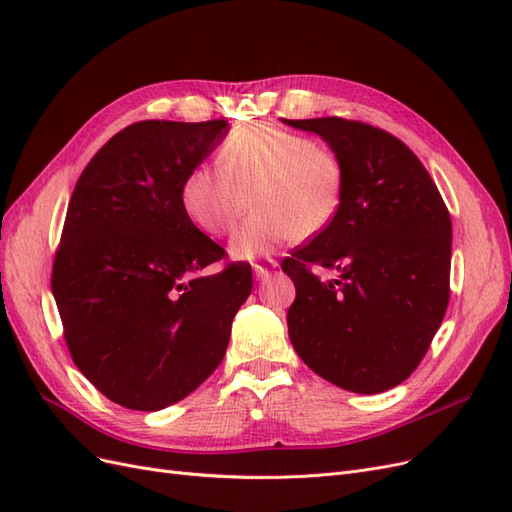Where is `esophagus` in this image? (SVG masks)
Returning a JSON list of instances; mask_svg holds the SVG:
<instances>
[{
    "mask_svg": "<svg viewBox=\"0 0 512 512\" xmlns=\"http://www.w3.org/2000/svg\"><path fill=\"white\" fill-rule=\"evenodd\" d=\"M277 267V262L273 258H267L265 262H258V265H254V275L258 277V280H262V277H267L271 273V269Z\"/></svg>",
    "mask_w": 512,
    "mask_h": 512,
    "instance_id": "34e87169",
    "label": "esophagus"
}]
</instances>
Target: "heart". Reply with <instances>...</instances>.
<instances>
[{"instance_id": "b5f03b06", "label": "heart", "mask_w": 512, "mask_h": 512, "mask_svg": "<svg viewBox=\"0 0 512 512\" xmlns=\"http://www.w3.org/2000/svg\"><path fill=\"white\" fill-rule=\"evenodd\" d=\"M220 168L196 166L181 183V207L209 237H226L252 205L258 209L232 239L239 260L271 254L292 239H314L327 230L344 203L342 158L312 138L250 123L224 141Z\"/></svg>"}]
</instances>
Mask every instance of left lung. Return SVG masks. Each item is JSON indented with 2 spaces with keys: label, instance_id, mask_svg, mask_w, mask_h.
Instances as JSON below:
<instances>
[{
  "label": "left lung",
  "instance_id": "1",
  "mask_svg": "<svg viewBox=\"0 0 512 512\" xmlns=\"http://www.w3.org/2000/svg\"><path fill=\"white\" fill-rule=\"evenodd\" d=\"M284 123L322 136L346 168L335 222L282 260L297 288L290 342L335 386L363 395L389 391L423 361L446 314L451 213L397 136L342 117ZM314 266L340 277L322 283Z\"/></svg>",
  "mask_w": 512,
  "mask_h": 512
}]
</instances>
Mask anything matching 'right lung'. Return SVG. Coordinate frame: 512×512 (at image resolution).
<instances>
[{"label": "right lung", "instance_id": "right-lung-1", "mask_svg": "<svg viewBox=\"0 0 512 512\" xmlns=\"http://www.w3.org/2000/svg\"><path fill=\"white\" fill-rule=\"evenodd\" d=\"M228 121H138L89 160L72 192L51 288L74 365L115 404L156 412L196 391L226 354L252 292L250 262L200 232L181 183Z\"/></svg>", "mask_w": 512, "mask_h": 512}]
</instances>
